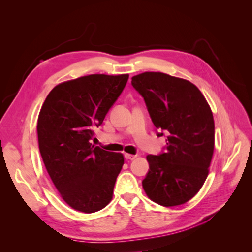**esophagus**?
Listing matches in <instances>:
<instances>
[{
  "label": "esophagus",
  "instance_id": "obj_1",
  "mask_svg": "<svg viewBox=\"0 0 252 252\" xmlns=\"http://www.w3.org/2000/svg\"><path fill=\"white\" fill-rule=\"evenodd\" d=\"M136 158V156H133V155H130V154H125V158L126 159H130V161H132V159H134Z\"/></svg>",
  "mask_w": 252,
  "mask_h": 252
}]
</instances>
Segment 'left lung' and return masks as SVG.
Returning a JSON list of instances; mask_svg holds the SVG:
<instances>
[{
  "label": "left lung",
  "instance_id": "8db88e82",
  "mask_svg": "<svg viewBox=\"0 0 252 252\" xmlns=\"http://www.w3.org/2000/svg\"><path fill=\"white\" fill-rule=\"evenodd\" d=\"M131 84L144 97L155 126L167 134L165 154L146 157L145 193L165 207L185 204L200 191L209 173L215 150L210 106L194 84L163 72L140 73Z\"/></svg>",
  "mask_w": 252,
  "mask_h": 252
}]
</instances>
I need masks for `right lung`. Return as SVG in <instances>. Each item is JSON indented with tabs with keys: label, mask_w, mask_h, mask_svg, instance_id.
<instances>
[{
	"label": "right lung",
	"mask_w": 252,
	"mask_h": 252,
	"mask_svg": "<svg viewBox=\"0 0 252 252\" xmlns=\"http://www.w3.org/2000/svg\"><path fill=\"white\" fill-rule=\"evenodd\" d=\"M128 78L90 74L66 81L42 105L36 129L44 165L61 197L78 211L93 213L112 200L124 156L91 140Z\"/></svg>",
	"instance_id": "add662e5"
}]
</instances>
